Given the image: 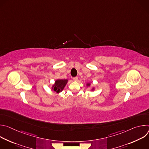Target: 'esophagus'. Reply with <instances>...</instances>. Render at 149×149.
I'll return each instance as SVG.
<instances>
[{
  "mask_svg": "<svg viewBox=\"0 0 149 149\" xmlns=\"http://www.w3.org/2000/svg\"><path fill=\"white\" fill-rule=\"evenodd\" d=\"M78 77H74V78H73V79H74V81H78Z\"/></svg>",
  "mask_w": 149,
  "mask_h": 149,
  "instance_id": "esophagus-1",
  "label": "esophagus"
}]
</instances>
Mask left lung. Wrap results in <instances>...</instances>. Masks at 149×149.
I'll list each match as a JSON object with an SVG mask.
<instances>
[{
	"label": "left lung",
	"instance_id": "obj_1",
	"mask_svg": "<svg viewBox=\"0 0 149 149\" xmlns=\"http://www.w3.org/2000/svg\"><path fill=\"white\" fill-rule=\"evenodd\" d=\"M86 86H87V87H91V83H90V82H88V83H87V84H86ZM95 87H93L90 89V90L93 91H94V90H95Z\"/></svg>",
	"mask_w": 149,
	"mask_h": 149
}]
</instances>
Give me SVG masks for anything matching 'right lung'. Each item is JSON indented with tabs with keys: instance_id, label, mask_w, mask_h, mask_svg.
Segmentation results:
<instances>
[{
	"instance_id": "add662e5",
	"label": "right lung",
	"mask_w": 149,
	"mask_h": 149,
	"mask_svg": "<svg viewBox=\"0 0 149 149\" xmlns=\"http://www.w3.org/2000/svg\"><path fill=\"white\" fill-rule=\"evenodd\" d=\"M68 79H58L55 80L54 84L51 87V89L52 91L56 92V93H59L63 91L64 89L66 84H67Z\"/></svg>"
}]
</instances>
